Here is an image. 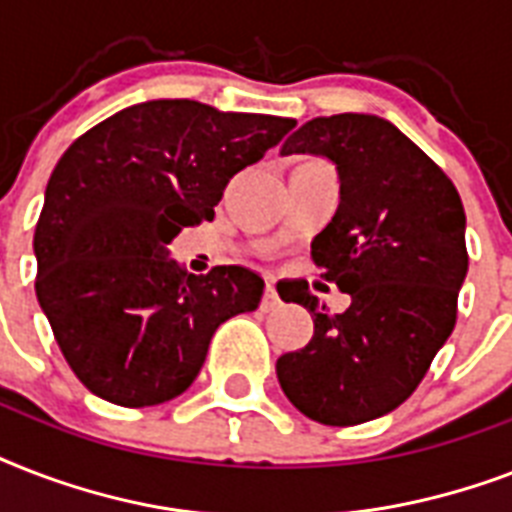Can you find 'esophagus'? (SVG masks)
<instances>
[{
    "label": "esophagus",
    "mask_w": 512,
    "mask_h": 512,
    "mask_svg": "<svg viewBox=\"0 0 512 512\" xmlns=\"http://www.w3.org/2000/svg\"><path fill=\"white\" fill-rule=\"evenodd\" d=\"M279 305V295H276V289H273V284L268 281L265 284V295H263V311H271V308H276Z\"/></svg>",
    "instance_id": "esophagus-1"
}]
</instances>
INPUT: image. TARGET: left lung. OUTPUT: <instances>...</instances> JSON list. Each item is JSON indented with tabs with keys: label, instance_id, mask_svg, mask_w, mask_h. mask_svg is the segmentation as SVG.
<instances>
[{
	"label": "left lung",
	"instance_id": "8db88e82",
	"mask_svg": "<svg viewBox=\"0 0 512 512\" xmlns=\"http://www.w3.org/2000/svg\"><path fill=\"white\" fill-rule=\"evenodd\" d=\"M281 154L337 164L340 207L311 257L321 279L350 295L345 311L329 313L308 281L276 287L313 316L311 342L276 361L281 390L321 425L377 420L412 396L457 324L468 273L460 193L380 116H319Z\"/></svg>",
	"mask_w": 512,
	"mask_h": 512
}]
</instances>
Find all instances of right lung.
<instances>
[{
  "label": "right lung",
  "mask_w": 512,
  "mask_h": 512,
  "mask_svg": "<svg viewBox=\"0 0 512 512\" xmlns=\"http://www.w3.org/2000/svg\"><path fill=\"white\" fill-rule=\"evenodd\" d=\"M295 124L148 100L60 156L34 231V287L84 388L130 409L164 404L191 388L215 329L255 311L265 287L257 273L215 265L191 276L167 244L212 220L231 177Z\"/></svg>",
  "instance_id": "add662e5"
}]
</instances>
